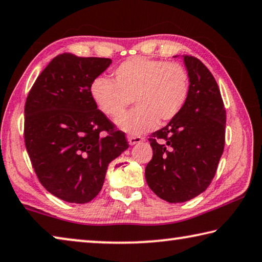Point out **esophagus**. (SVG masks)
<instances>
[{"label":"esophagus","instance_id":"esophagus-1","mask_svg":"<svg viewBox=\"0 0 262 262\" xmlns=\"http://www.w3.org/2000/svg\"><path fill=\"white\" fill-rule=\"evenodd\" d=\"M127 140H128V144L130 145H136V144H139L141 141L144 140V138L141 136H137V135H128L127 136Z\"/></svg>","mask_w":262,"mask_h":262}]
</instances>
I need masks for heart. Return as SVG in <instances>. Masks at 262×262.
<instances>
[{
	"label": "heart",
	"mask_w": 262,
	"mask_h": 262,
	"mask_svg": "<svg viewBox=\"0 0 262 262\" xmlns=\"http://www.w3.org/2000/svg\"><path fill=\"white\" fill-rule=\"evenodd\" d=\"M188 73L178 62L134 57L114 71V80L97 76L91 95L97 108L109 117H119L132 101L137 106L117 119L123 131L138 135L152 130L158 122L177 118L189 97Z\"/></svg>",
	"instance_id": "b5f03b06"
}]
</instances>
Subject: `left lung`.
Segmentation results:
<instances>
[{
  "label": "left lung",
  "mask_w": 262,
  "mask_h": 262,
  "mask_svg": "<svg viewBox=\"0 0 262 262\" xmlns=\"http://www.w3.org/2000/svg\"><path fill=\"white\" fill-rule=\"evenodd\" d=\"M190 91L177 118L149 136L145 168L151 190L169 203L194 199L210 186L224 151L226 111L215 78L192 55H183Z\"/></svg>",
  "instance_id": "8db88e82"
}]
</instances>
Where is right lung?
Segmentation results:
<instances>
[{
    "mask_svg": "<svg viewBox=\"0 0 262 262\" xmlns=\"http://www.w3.org/2000/svg\"><path fill=\"white\" fill-rule=\"evenodd\" d=\"M109 58L62 53L51 60L28 94L24 143L38 180L70 203L101 191L108 165L128 147L125 134L97 109L91 84Z\"/></svg>",
    "mask_w": 262,
    "mask_h": 262,
    "instance_id": "add662e5",
    "label": "right lung"
}]
</instances>
